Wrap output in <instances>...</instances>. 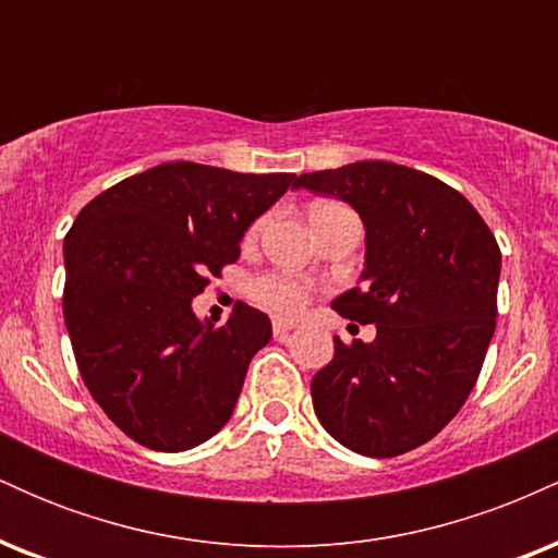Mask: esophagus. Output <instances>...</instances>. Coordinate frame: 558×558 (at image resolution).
Instances as JSON below:
<instances>
[{
	"label": "esophagus",
	"instance_id": "esophagus-1",
	"mask_svg": "<svg viewBox=\"0 0 558 558\" xmlns=\"http://www.w3.org/2000/svg\"><path fill=\"white\" fill-rule=\"evenodd\" d=\"M293 328H296V325H293V319H286V317H275L272 319V332H275V338H278V341H286L288 332H291Z\"/></svg>",
	"mask_w": 558,
	"mask_h": 558
}]
</instances>
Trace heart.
<instances>
[{"label": "heart", "mask_w": 558, "mask_h": 558, "mask_svg": "<svg viewBox=\"0 0 558 558\" xmlns=\"http://www.w3.org/2000/svg\"><path fill=\"white\" fill-rule=\"evenodd\" d=\"M265 222L257 220L252 226V235H257ZM252 296L259 301L262 306L272 312H283V315H291V312H299L304 306L306 296H310V286L304 280L293 278V275H259V278L252 280Z\"/></svg>", "instance_id": "1"}]
</instances>
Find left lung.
Listing matches in <instances>:
<instances>
[{
    "label": "left lung",
    "instance_id": "left-lung-1",
    "mask_svg": "<svg viewBox=\"0 0 558 558\" xmlns=\"http://www.w3.org/2000/svg\"><path fill=\"white\" fill-rule=\"evenodd\" d=\"M296 189L343 198L364 222L367 283L332 301L375 325L312 377L317 420L338 444L388 459L435 438L475 388L496 330L501 248L457 189L383 159L304 172Z\"/></svg>",
    "mask_w": 558,
    "mask_h": 558
}]
</instances>
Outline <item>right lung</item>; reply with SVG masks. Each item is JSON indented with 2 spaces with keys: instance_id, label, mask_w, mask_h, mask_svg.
Masks as SVG:
<instances>
[{
  "instance_id": "right-lung-1",
  "label": "right lung",
  "mask_w": 558,
  "mask_h": 558,
  "mask_svg": "<svg viewBox=\"0 0 558 558\" xmlns=\"http://www.w3.org/2000/svg\"><path fill=\"white\" fill-rule=\"evenodd\" d=\"M293 172L162 162L92 198L65 235L62 312L88 393L136 444L185 451L220 433L270 317L235 301L228 323L191 299L241 254Z\"/></svg>"
}]
</instances>
